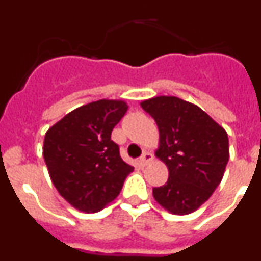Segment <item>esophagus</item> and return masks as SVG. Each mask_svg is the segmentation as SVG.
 <instances>
[{
	"instance_id": "obj_1",
	"label": "esophagus",
	"mask_w": 261,
	"mask_h": 261,
	"mask_svg": "<svg viewBox=\"0 0 261 261\" xmlns=\"http://www.w3.org/2000/svg\"><path fill=\"white\" fill-rule=\"evenodd\" d=\"M150 161H153V155H151L149 151H145V153L142 154L141 158H140V162H141L142 165H147Z\"/></svg>"
}]
</instances>
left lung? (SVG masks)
<instances>
[{
    "mask_svg": "<svg viewBox=\"0 0 261 261\" xmlns=\"http://www.w3.org/2000/svg\"><path fill=\"white\" fill-rule=\"evenodd\" d=\"M141 107L158 125L155 154L168 167V180L154 187V199L174 214L192 213L222 180L229 162L227 133L201 108L176 96L151 98Z\"/></svg>",
    "mask_w": 261,
    "mask_h": 261,
    "instance_id": "obj_1",
    "label": "left lung"
}]
</instances>
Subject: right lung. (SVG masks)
Instances as JSON below:
<instances>
[{
	"label": "right lung",
	"instance_id": "1",
	"mask_svg": "<svg viewBox=\"0 0 261 261\" xmlns=\"http://www.w3.org/2000/svg\"><path fill=\"white\" fill-rule=\"evenodd\" d=\"M121 100L102 99L71 111L45 135L43 155L60 195L82 212L116 199L133 167L120 156L111 133L125 115Z\"/></svg>",
	"mask_w": 261,
	"mask_h": 261
}]
</instances>
